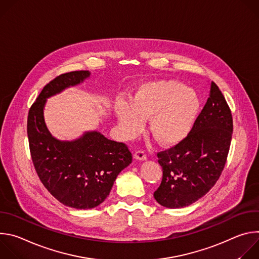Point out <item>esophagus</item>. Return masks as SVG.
Returning a JSON list of instances; mask_svg holds the SVG:
<instances>
[{"instance_id": "obj_1", "label": "esophagus", "mask_w": 259, "mask_h": 259, "mask_svg": "<svg viewBox=\"0 0 259 259\" xmlns=\"http://www.w3.org/2000/svg\"><path fill=\"white\" fill-rule=\"evenodd\" d=\"M134 158L137 160H140V161H144V160H146V154H145V152L139 150V151L135 152Z\"/></svg>"}]
</instances>
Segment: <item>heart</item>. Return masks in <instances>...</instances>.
Returning <instances> with one entry per match:
<instances>
[{
    "label": "heart",
    "mask_w": 259,
    "mask_h": 259,
    "mask_svg": "<svg viewBox=\"0 0 259 259\" xmlns=\"http://www.w3.org/2000/svg\"><path fill=\"white\" fill-rule=\"evenodd\" d=\"M201 109L198 93L175 80L145 82L136 88L131 100L119 98L115 104L125 137L139 134L143 120L150 117L149 133L158 143L168 147L182 143L190 136Z\"/></svg>",
    "instance_id": "b5f03b06"
}]
</instances>
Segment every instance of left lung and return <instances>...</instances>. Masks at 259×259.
<instances>
[{"mask_svg":"<svg viewBox=\"0 0 259 259\" xmlns=\"http://www.w3.org/2000/svg\"><path fill=\"white\" fill-rule=\"evenodd\" d=\"M231 108L211 82L209 98L182 143L157 154L163 170L156 201L167 208H183L205 196L224 171L233 134Z\"/></svg>","mask_w":259,"mask_h":259,"instance_id":"left-lung-1","label":"left lung"}]
</instances>
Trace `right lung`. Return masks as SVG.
Here are the masks:
<instances>
[{
  "mask_svg": "<svg viewBox=\"0 0 259 259\" xmlns=\"http://www.w3.org/2000/svg\"><path fill=\"white\" fill-rule=\"evenodd\" d=\"M89 76L88 70L57 76L43 88L27 117L29 151L36 174L53 197L76 209L101 204L119 173L132 162L127 144L109 140L97 131L73 141H59L47 130L43 116L46 98Z\"/></svg>",
  "mask_w": 259,
  "mask_h": 259,
  "instance_id": "1",
  "label": "right lung"
}]
</instances>
